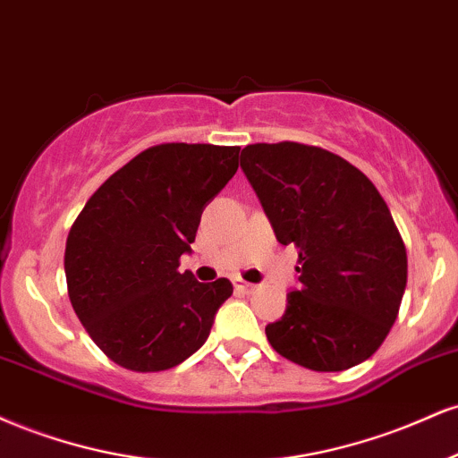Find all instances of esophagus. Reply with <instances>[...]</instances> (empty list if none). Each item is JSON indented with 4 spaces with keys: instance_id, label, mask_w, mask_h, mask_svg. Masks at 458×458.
I'll list each match as a JSON object with an SVG mask.
<instances>
[{
    "instance_id": "1",
    "label": "esophagus",
    "mask_w": 458,
    "mask_h": 458,
    "mask_svg": "<svg viewBox=\"0 0 458 458\" xmlns=\"http://www.w3.org/2000/svg\"><path fill=\"white\" fill-rule=\"evenodd\" d=\"M233 287H235V292H240V293H252L257 289V284H252V283H246V281H233Z\"/></svg>"
}]
</instances>
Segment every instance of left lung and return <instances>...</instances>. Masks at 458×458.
<instances>
[{"mask_svg":"<svg viewBox=\"0 0 458 458\" xmlns=\"http://www.w3.org/2000/svg\"><path fill=\"white\" fill-rule=\"evenodd\" d=\"M240 165L276 240L298 249L300 287L266 326L270 345L321 373L369 360L407 284L405 244L384 197L362 171L317 145H246Z\"/></svg>","mask_w":458,"mask_h":458,"instance_id":"obj_1","label":"left lung"}]
</instances>
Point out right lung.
I'll return each instance as SVG.
<instances>
[{
    "label": "right lung",
    "instance_id": "1",
    "mask_svg": "<svg viewBox=\"0 0 458 458\" xmlns=\"http://www.w3.org/2000/svg\"><path fill=\"white\" fill-rule=\"evenodd\" d=\"M238 145L160 143L102 184L70 227L68 298L91 341L128 370L191 358L233 293L227 278L182 274L203 208L238 171Z\"/></svg>",
    "mask_w": 458,
    "mask_h": 458
}]
</instances>
